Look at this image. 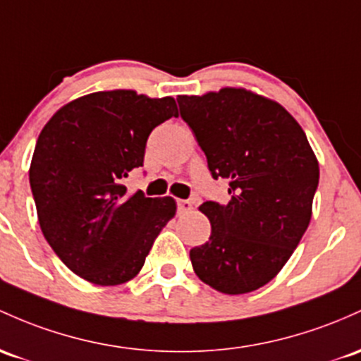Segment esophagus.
<instances>
[{
  "label": "esophagus",
  "mask_w": 361,
  "mask_h": 361,
  "mask_svg": "<svg viewBox=\"0 0 361 361\" xmlns=\"http://www.w3.org/2000/svg\"><path fill=\"white\" fill-rule=\"evenodd\" d=\"M178 212H188L192 211V202L190 200H178Z\"/></svg>",
  "instance_id": "1"
}]
</instances>
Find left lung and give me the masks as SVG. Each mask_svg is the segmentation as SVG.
Segmentation results:
<instances>
[{"label":"left lung","mask_w":361,"mask_h":361,"mask_svg":"<svg viewBox=\"0 0 361 361\" xmlns=\"http://www.w3.org/2000/svg\"><path fill=\"white\" fill-rule=\"evenodd\" d=\"M214 180L229 181L226 205L207 200V243L190 250L193 271L214 290L243 295L274 279L307 231L319 162L298 121L277 102L226 87L180 96Z\"/></svg>","instance_id":"8db88e82"}]
</instances>
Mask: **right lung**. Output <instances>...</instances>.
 Returning a JSON list of instances; mask_svg holds the SVG:
<instances>
[{"label": "right lung", "mask_w": 361, "mask_h": 361, "mask_svg": "<svg viewBox=\"0 0 361 361\" xmlns=\"http://www.w3.org/2000/svg\"><path fill=\"white\" fill-rule=\"evenodd\" d=\"M171 116L173 97L94 92L58 109L37 138L29 180L42 235L89 283L116 286L135 277L176 212L171 197L150 199L123 185L144 166L150 132Z\"/></svg>", "instance_id": "add662e5"}]
</instances>
